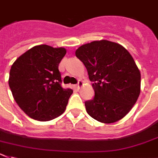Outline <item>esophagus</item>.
Instances as JSON below:
<instances>
[{
    "label": "esophagus",
    "instance_id": "obj_1",
    "mask_svg": "<svg viewBox=\"0 0 158 158\" xmlns=\"http://www.w3.org/2000/svg\"><path fill=\"white\" fill-rule=\"evenodd\" d=\"M83 85V82L82 81V80H79V82H78V83H77V85H75V87H76L77 89H79V88H80Z\"/></svg>",
    "mask_w": 158,
    "mask_h": 158
}]
</instances>
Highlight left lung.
<instances>
[{"instance_id":"1","label":"left lung","mask_w":158,"mask_h":158,"mask_svg":"<svg viewBox=\"0 0 158 158\" xmlns=\"http://www.w3.org/2000/svg\"><path fill=\"white\" fill-rule=\"evenodd\" d=\"M75 55L93 82L95 96L85 102L88 115L104 124L121 120L140 92V72L130 53L116 42L100 40L81 46Z\"/></svg>"}]
</instances>
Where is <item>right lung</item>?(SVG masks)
I'll return each instance as SVG.
<instances>
[{
    "label": "right lung",
    "instance_id": "right-lung-1",
    "mask_svg": "<svg viewBox=\"0 0 158 158\" xmlns=\"http://www.w3.org/2000/svg\"><path fill=\"white\" fill-rule=\"evenodd\" d=\"M67 53L63 47H32L12 65L9 85L14 100L32 119L49 121L66 110L73 91L61 87L59 65Z\"/></svg>",
    "mask_w": 158,
    "mask_h": 158
}]
</instances>
